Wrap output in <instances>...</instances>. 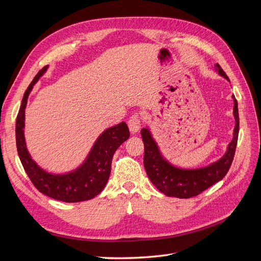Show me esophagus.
Here are the masks:
<instances>
[{
	"instance_id": "1",
	"label": "esophagus",
	"mask_w": 261,
	"mask_h": 261,
	"mask_svg": "<svg viewBox=\"0 0 261 261\" xmlns=\"http://www.w3.org/2000/svg\"><path fill=\"white\" fill-rule=\"evenodd\" d=\"M128 127H129V130L130 133H137L139 129H140V126H141V122H140V118H139V115L137 114H134L128 121Z\"/></svg>"
}]
</instances>
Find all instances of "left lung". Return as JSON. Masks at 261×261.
I'll list each match as a JSON object with an SVG mask.
<instances>
[{"label":"left lung","instance_id":"left-lung-1","mask_svg":"<svg viewBox=\"0 0 261 261\" xmlns=\"http://www.w3.org/2000/svg\"><path fill=\"white\" fill-rule=\"evenodd\" d=\"M215 69L219 75L225 78L227 82H230L219 64H216ZM232 98L234 101L233 115L235 118L233 138L231 143L227 145L225 153L219 160L206 165V167L197 169H181L171 164L161 154L150 129L148 127L141 129L140 134L145 146V170L151 183L161 193L169 197L191 198V197L197 196L201 192L206 191L207 188L216 184L217 181L221 180L226 175L233 161L240 130L238 101H236L234 96H232Z\"/></svg>","mask_w":261,"mask_h":261}]
</instances>
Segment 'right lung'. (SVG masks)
I'll use <instances>...</instances> for the list:
<instances>
[{"label":"right lung","mask_w":261,"mask_h":261,"mask_svg":"<svg viewBox=\"0 0 261 261\" xmlns=\"http://www.w3.org/2000/svg\"><path fill=\"white\" fill-rule=\"evenodd\" d=\"M48 68V65L44 66L36 75L23 93L16 120V146L19 159L30 180L43 195L64 202L89 200L103 191L111 173L113 154L116 149L128 139L129 130L126 123L121 122L102 132L86 159L72 171L52 173L41 168L28 151L23 128L29 94Z\"/></svg>","instance_id":"obj_1"}]
</instances>
